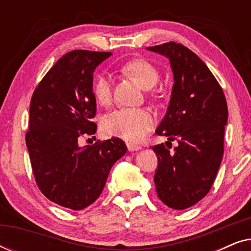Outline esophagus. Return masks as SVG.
<instances>
[{"instance_id": "esophagus-1", "label": "esophagus", "mask_w": 251, "mask_h": 251, "mask_svg": "<svg viewBox=\"0 0 251 251\" xmlns=\"http://www.w3.org/2000/svg\"><path fill=\"white\" fill-rule=\"evenodd\" d=\"M126 147H128V150L130 151V152H133V151L142 150V146L136 145V144H132V143H126Z\"/></svg>"}]
</instances>
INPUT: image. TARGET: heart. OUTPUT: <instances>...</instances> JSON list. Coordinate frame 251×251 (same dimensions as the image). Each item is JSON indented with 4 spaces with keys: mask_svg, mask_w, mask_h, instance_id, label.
<instances>
[{
    "mask_svg": "<svg viewBox=\"0 0 251 251\" xmlns=\"http://www.w3.org/2000/svg\"><path fill=\"white\" fill-rule=\"evenodd\" d=\"M121 71L131 75L144 89H151L159 82L156 67L145 59H133L122 65ZM92 94L100 105L109 104L112 99V80L107 74L96 75L92 82ZM155 116L147 108H118L106 114L101 128L106 135L118 136L129 142L144 138L153 128Z\"/></svg>",
    "mask_w": 251,
    "mask_h": 251,
    "instance_id": "b5f03b06",
    "label": "heart"
}]
</instances>
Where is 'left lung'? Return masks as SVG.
<instances>
[{"label": "left lung", "instance_id": "obj_1", "mask_svg": "<svg viewBox=\"0 0 251 251\" xmlns=\"http://www.w3.org/2000/svg\"><path fill=\"white\" fill-rule=\"evenodd\" d=\"M147 49L170 60L175 83L156 133L178 142L174 152L164 144L152 146L157 156L154 183L164 204L183 210L203 199L217 176L224 153L227 104L214 74L188 48L167 42Z\"/></svg>", "mask_w": 251, "mask_h": 251}]
</instances>
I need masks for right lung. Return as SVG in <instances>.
<instances>
[{"mask_svg": "<svg viewBox=\"0 0 251 251\" xmlns=\"http://www.w3.org/2000/svg\"><path fill=\"white\" fill-rule=\"evenodd\" d=\"M111 52L73 50L37 84L29 106L26 145L40 191L61 207L81 210L97 200L126 146L120 138L81 147L97 125L92 73Z\"/></svg>", "mask_w": 251, "mask_h": 251, "instance_id": "obj_1", "label": "right lung"}]
</instances>
